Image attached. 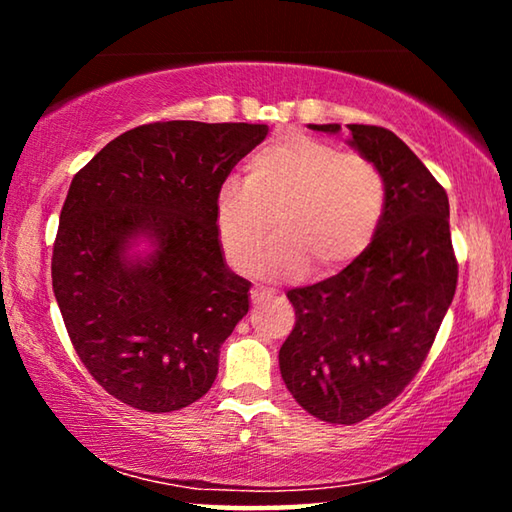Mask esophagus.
I'll return each mask as SVG.
<instances>
[{
    "instance_id": "1",
    "label": "esophagus",
    "mask_w": 512,
    "mask_h": 512,
    "mask_svg": "<svg viewBox=\"0 0 512 512\" xmlns=\"http://www.w3.org/2000/svg\"><path fill=\"white\" fill-rule=\"evenodd\" d=\"M250 298H253L255 305H259V302L271 300V298H273V291H268V289H264V287H255L253 291H250Z\"/></svg>"
}]
</instances>
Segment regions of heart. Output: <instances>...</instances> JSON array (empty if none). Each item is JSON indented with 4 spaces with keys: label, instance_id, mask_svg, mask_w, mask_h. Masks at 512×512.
I'll list each match as a JSON object with an SVG mask.
<instances>
[{
    "label": "heart",
    "instance_id": "heart-1",
    "mask_svg": "<svg viewBox=\"0 0 512 512\" xmlns=\"http://www.w3.org/2000/svg\"><path fill=\"white\" fill-rule=\"evenodd\" d=\"M384 207V176L370 158L291 133L250 158L246 180L221 185L214 230L228 262L248 271L275 214L277 235L259 257L257 273L287 280L314 264L318 275H329L366 253Z\"/></svg>",
    "mask_w": 512,
    "mask_h": 512
}]
</instances>
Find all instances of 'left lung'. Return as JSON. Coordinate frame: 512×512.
Segmentation results:
<instances>
[{
    "instance_id": "obj_1",
    "label": "left lung",
    "mask_w": 512,
    "mask_h": 512,
    "mask_svg": "<svg viewBox=\"0 0 512 512\" xmlns=\"http://www.w3.org/2000/svg\"><path fill=\"white\" fill-rule=\"evenodd\" d=\"M309 128L334 135L341 124ZM348 128L352 149L384 176V216L366 253L339 275L287 293L296 327L280 348L289 393L332 424L366 420L409 386L458 280L445 189L395 133Z\"/></svg>"
}]
</instances>
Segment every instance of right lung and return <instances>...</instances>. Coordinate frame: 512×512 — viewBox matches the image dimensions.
<instances>
[{"label":"right lung","instance_id":"obj_1","mask_svg":"<svg viewBox=\"0 0 512 512\" xmlns=\"http://www.w3.org/2000/svg\"><path fill=\"white\" fill-rule=\"evenodd\" d=\"M266 133V124L155 121L115 137L69 185L54 296L83 366L119 402L169 413L212 388L250 296L225 264L214 203ZM140 243L146 254L132 250Z\"/></svg>","mask_w":512,"mask_h":512}]
</instances>
